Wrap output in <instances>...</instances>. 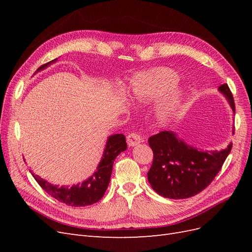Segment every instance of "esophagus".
Returning <instances> with one entry per match:
<instances>
[{"label": "esophagus", "instance_id": "1", "mask_svg": "<svg viewBox=\"0 0 252 252\" xmlns=\"http://www.w3.org/2000/svg\"><path fill=\"white\" fill-rule=\"evenodd\" d=\"M142 142V136L136 132H130L127 135V144L129 147L136 146Z\"/></svg>", "mask_w": 252, "mask_h": 252}]
</instances>
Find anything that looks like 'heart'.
<instances>
[{
	"label": "heart",
	"instance_id": "1",
	"mask_svg": "<svg viewBox=\"0 0 252 252\" xmlns=\"http://www.w3.org/2000/svg\"><path fill=\"white\" fill-rule=\"evenodd\" d=\"M179 80L178 73L170 68L157 67L134 75L130 83V94L134 101L148 104L168 92L157 110L158 121L166 123L177 114L182 103V91L175 87Z\"/></svg>",
	"mask_w": 252,
	"mask_h": 252
}]
</instances>
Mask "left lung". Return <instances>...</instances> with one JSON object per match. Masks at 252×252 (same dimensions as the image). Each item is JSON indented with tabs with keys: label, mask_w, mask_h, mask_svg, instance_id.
I'll return each instance as SVG.
<instances>
[{
	"label": "left lung",
	"mask_w": 252,
	"mask_h": 252,
	"mask_svg": "<svg viewBox=\"0 0 252 252\" xmlns=\"http://www.w3.org/2000/svg\"><path fill=\"white\" fill-rule=\"evenodd\" d=\"M219 90L235 112L233 96L227 84L220 85ZM148 143L154 152L148 181L157 193L173 200L188 199L209 186L232 148L230 143L220 151H202L181 141L172 131L152 135Z\"/></svg>",
	"instance_id": "8db88e82"
}]
</instances>
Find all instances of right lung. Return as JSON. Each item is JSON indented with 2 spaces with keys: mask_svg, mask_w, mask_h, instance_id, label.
I'll use <instances>...</instances> for the list:
<instances>
[{
  "mask_svg": "<svg viewBox=\"0 0 252 252\" xmlns=\"http://www.w3.org/2000/svg\"><path fill=\"white\" fill-rule=\"evenodd\" d=\"M56 61L57 59L40 66L36 71L44 69ZM126 148L127 144L124 134L120 133L109 136L107 144H106L103 158L97 167V170L94 173L93 177L83 182L82 184L73 185L72 187L55 186L41 179L39 175L32 172V174L37 182V184L59 202L69 205L71 207H81V206L84 207V206L93 205L102 199L109 184L113 161L122 151L126 150Z\"/></svg>",
  "mask_w": 252,
  "mask_h": 252,
  "instance_id": "obj_1",
  "label": "right lung"
}]
</instances>
